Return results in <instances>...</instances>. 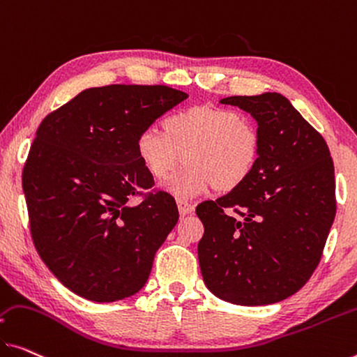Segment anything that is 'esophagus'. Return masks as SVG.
I'll list each match as a JSON object with an SVG mask.
<instances>
[{"label": "esophagus", "instance_id": "34e87169", "mask_svg": "<svg viewBox=\"0 0 357 357\" xmlns=\"http://www.w3.org/2000/svg\"><path fill=\"white\" fill-rule=\"evenodd\" d=\"M177 206H178L180 215H188V213H191V212L195 211V206L190 204V202L183 201V199H178L177 201Z\"/></svg>", "mask_w": 357, "mask_h": 357}]
</instances>
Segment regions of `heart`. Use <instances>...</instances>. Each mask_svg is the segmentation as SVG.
<instances>
[{"mask_svg": "<svg viewBox=\"0 0 357 357\" xmlns=\"http://www.w3.org/2000/svg\"><path fill=\"white\" fill-rule=\"evenodd\" d=\"M183 155L185 169L164 185L182 199L201 196L212 186L218 193L239 188L260 156V132L245 114L213 105H195L150 128L135 139V156L151 178L161 180Z\"/></svg>", "mask_w": 357, "mask_h": 357, "instance_id": "b5f03b06", "label": "heart"}]
</instances>
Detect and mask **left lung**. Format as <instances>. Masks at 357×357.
<instances>
[{
    "instance_id": "8db88e82",
    "label": "left lung",
    "mask_w": 357,
    "mask_h": 357,
    "mask_svg": "<svg viewBox=\"0 0 357 357\" xmlns=\"http://www.w3.org/2000/svg\"><path fill=\"white\" fill-rule=\"evenodd\" d=\"M220 103L255 119L260 156L239 188L196 207L202 279L228 303H278L319 265L337 211L333 161L322 135L278 92Z\"/></svg>"
}]
</instances>
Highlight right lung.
Segmentation results:
<instances>
[{
	"label": "right lung",
	"instance_id": "obj_1",
	"mask_svg": "<svg viewBox=\"0 0 357 357\" xmlns=\"http://www.w3.org/2000/svg\"><path fill=\"white\" fill-rule=\"evenodd\" d=\"M185 98L167 86L91 87L38 128L22 175L31 238L54 276L79 297L112 303L146 284L178 211L162 191L130 204L153 186L135 139Z\"/></svg>",
	"mask_w": 357,
	"mask_h": 357
}]
</instances>
